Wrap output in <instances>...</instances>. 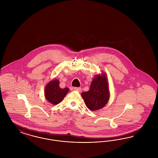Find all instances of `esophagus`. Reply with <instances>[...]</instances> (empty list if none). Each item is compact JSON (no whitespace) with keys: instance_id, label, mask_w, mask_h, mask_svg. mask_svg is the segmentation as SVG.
<instances>
[{"instance_id":"obj_1","label":"esophagus","mask_w":158,"mask_h":158,"mask_svg":"<svg viewBox=\"0 0 158 158\" xmlns=\"http://www.w3.org/2000/svg\"><path fill=\"white\" fill-rule=\"evenodd\" d=\"M74 90H77L78 92H81L82 91V89L81 88H78V87H75L74 88Z\"/></svg>"}]
</instances>
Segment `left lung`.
<instances>
[{
  "label": "left lung",
  "instance_id": "1",
  "mask_svg": "<svg viewBox=\"0 0 158 158\" xmlns=\"http://www.w3.org/2000/svg\"><path fill=\"white\" fill-rule=\"evenodd\" d=\"M85 104L91 111L101 109L110 99V90L106 76L104 73L97 75L91 83L89 90L81 94Z\"/></svg>",
  "mask_w": 158,
  "mask_h": 158
}]
</instances>
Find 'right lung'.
<instances>
[{
  "mask_svg": "<svg viewBox=\"0 0 158 158\" xmlns=\"http://www.w3.org/2000/svg\"><path fill=\"white\" fill-rule=\"evenodd\" d=\"M59 81L57 79L52 80L48 83L45 88V97L46 99L53 105H57L63 99L69 92V88L61 89L59 86Z\"/></svg>",
  "mask_w": 158,
  "mask_h": 158,
  "instance_id": "add662e5",
  "label": "right lung"
}]
</instances>
